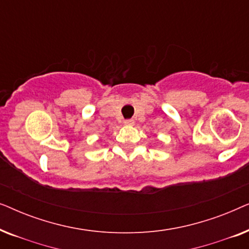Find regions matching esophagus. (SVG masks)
<instances>
[{"mask_svg":"<svg viewBox=\"0 0 249 249\" xmlns=\"http://www.w3.org/2000/svg\"><path fill=\"white\" fill-rule=\"evenodd\" d=\"M124 124H134V120L132 119H128V120H124Z\"/></svg>","mask_w":249,"mask_h":249,"instance_id":"34e87169","label":"esophagus"}]
</instances>
